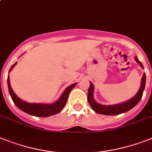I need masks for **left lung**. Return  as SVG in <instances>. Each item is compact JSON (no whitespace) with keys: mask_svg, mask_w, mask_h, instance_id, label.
Listing matches in <instances>:
<instances>
[{"mask_svg":"<svg viewBox=\"0 0 152 152\" xmlns=\"http://www.w3.org/2000/svg\"><path fill=\"white\" fill-rule=\"evenodd\" d=\"M134 59L137 63L139 64L140 67L141 68H144L142 63L139 61L138 58L136 56H134ZM145 82H146V75H145V73H144L142 78H141V86H140V88H139L136 95L133 98H131L130 99L121 102V103L116 104V105H102V104L98 103L94 99V85L91 82H90V86L88 88V102L91 106V109L99 114L108 115V116H115V115L124 113L127 112L130 110H131L132 108L134 107L141 99L143 92H144L145 88Z\"/></svg>","mask_w":152,"mask_h":152,"instance_id":"1","label":"left lung"}]
</instances>
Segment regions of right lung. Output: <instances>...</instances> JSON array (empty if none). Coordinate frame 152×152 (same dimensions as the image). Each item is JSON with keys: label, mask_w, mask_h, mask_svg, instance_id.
Masks as SVG:
<instances>
[{"label": "right lung", "mask_w": 152, "mask_h": 152, "mask_svg": "<svg viewBox=\"0 0 152 152\" xmlns=\"http://www.w3.org/2000/svg\"><path fill=\"white\" fill-rule=\"evenodd\" d=\"M16 64H17V62L15 63L11 66L9 72ZM76 85L77 83H74L68 86L63 92L61 97L53 103H31V102L24 101V100L21 99L19 97H18L17 95L14 92L13 89L11 87L9 75L7 76V86H8L10 96L13 100L14 103L15 104V106L19 110L23 112L32 115V116H37V117H48V116H53V115H55V114L61 112L67 103L70 91L73 89Z\"/></svg>", "instance_id": "1"}]
</instances>
